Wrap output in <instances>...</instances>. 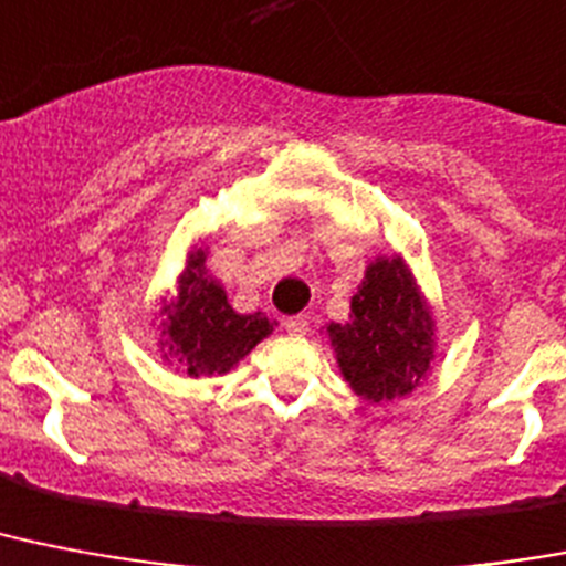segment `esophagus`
<instances>
[{"mask_svg": "<svg viewBox=\"0 0 566 566\" xmlns=\"http://www.w3.org/2000/svg\"><path fill=\"white\" fill-rule=\"evenodd\" d=\"M284 328H287V334H293V337H305V334H307V316H291V319L284 323Z\"/></svg>", "mask_w": 566, "mask_h": 566, "instance_id": "obj_1", "label": "esophagus"}]
</instances>
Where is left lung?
Instances as JSON below:
<instances>
[{"label":"left lung","instance_id":"1","mask_svg":"<svg viewBox=\"0 0 566 566\" xmlns=\"http://www.w3.org/2000/svg\"><path fill=\"white\" fill-rule=\"evenodd\" d=\"M328 339L343 378L366 401L403 398L433 360V316L398 255L371 261L352 298L348 323H331Z\"/></svg>","mask_w":566,"mask_h":566}]
</instances>
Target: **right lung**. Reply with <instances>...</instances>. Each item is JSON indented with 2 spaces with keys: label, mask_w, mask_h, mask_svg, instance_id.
<instances>
[{
  "label": "right lung",
  "mask_w": 566,
  "mask_h": 566,
  "mask_svg": "<svg viewBox=\"0 0 566 566\" xmlns=\"http://www.w3.org/2000/svg\"><path fill=\"white\" fill-rule=\"evenodd\" d=\"M203 261V250L191 255L179 279L177 302L163 311V348L191 378L227 375L273 331L264 314H235L227 291L206 273Z\"/></svg>",
  "instance_id": "right-lung-1"
}]
</instances>
